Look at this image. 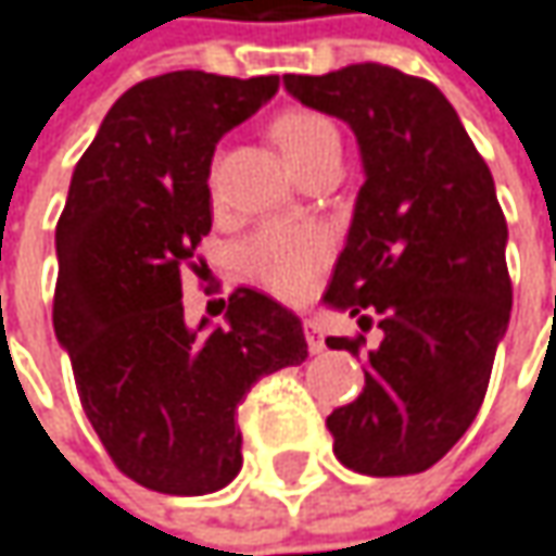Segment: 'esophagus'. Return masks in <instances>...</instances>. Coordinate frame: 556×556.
Masks as SVG:
<instances>
[{"mask_svg": "<svg viewBox=\"0 0 556 556\" xmlns=\"http://www.w3.org/2000/svg\"><path fill=\"white\" fill-rule=\"evenodd\" d=\"M305 340H308V349L314 352V355L327 349V345H324V333H320V327H317V320H305Z\"/></svg>", "mask_w": 556, "mask_h": 556, "instance_id": "1", "label": "esophagus"}]
</instances>
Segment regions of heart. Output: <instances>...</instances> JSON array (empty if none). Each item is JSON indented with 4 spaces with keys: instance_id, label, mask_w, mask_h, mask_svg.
<instances>
[{
    "instance_id": "b5f03b06",
    "label": "heart",
    "mask_w": 556,
    "mask_h": 556,
    "mask_svg": "<svg viewBox=\"0 0 556 556\" xmlns=\"http://www.w3.org/2000/svg\"><path fill=\"white\" fill-rule=\"evenodd\" d=\"M270 135L299 176L337 163L343 153V138L333 118L317 110L292 106L282 110L270 125ZM330 257V239L317 226H286L274 223L254 232L242 248V264L251 277L282 299H299L311 289L317 270Z\"/></svg>"
}]
</instances>
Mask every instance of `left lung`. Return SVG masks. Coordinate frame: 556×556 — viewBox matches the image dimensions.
I'll list each match as a JSON object with an SVG mask.
<instances>
[{"label":"left lung","instance_id":"left-lung-1","mask_svg":"<svg viewBox=\"0 0 556 556\" xmlns=\"http://www.w3.org/2000/svg\"><path fill=\"white\" fill-rule=\"evenodd\" d=\"M282 84L349 122L365 163L324 292L362 327L327 345L365 355V390L327 418L333 453L362 475L425 472L469 431L509 324L506 219L491 169L425 78L358 62ZM371 326L381 343L365 353Z\"/></svg>","mask_w":556,"mask_h":556}]
</instances>
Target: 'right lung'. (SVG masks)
Here are the masks:
<instances>
[{"label": "right lung", "instance_id": "obj_1", "mask_svg": "<svg viewBox=\"0 0 556 556\" xmlns=\"http://www.w3.org/2000/svg\"><path fill=\"white\" fill-rule=\"evenodd\" d=\"M277 75L169 72L128 87L75 166L55 226L52 327L84 415L122 475L198 497L242 469L236 408L264 375L302 365V320L239 286L226 324H185L181 277L211 232L216 141L254 115Z\"/></svg>", "mask_w": 556, "mask_h": 556}]
</instances>
